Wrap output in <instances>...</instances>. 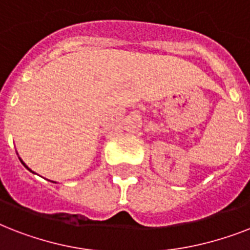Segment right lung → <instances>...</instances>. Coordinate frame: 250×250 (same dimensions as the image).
<instances>
[{"mask_svg":"<svg viewBox=\"0 0 250 250\" xmlns=\"http://www.w3.org/2000/svg\"><path fill=\"white\" fill-rule=\"evenodd\" d=\"M17 154H18V153H17ZM19 160H21V165H23V166H24V167H25V168H27V170H28V171H31V172H32V174H36V172H33V171H32V170H31V168H29V167H28V166H27V165H25V164H24V162H23V160H21V157H19ZM50 182H52V180H50ZM52 183H56V182H52Z\"/></svg>","mask_w":250,"mask_h":250,"instance_id":"add662e5","label":"right lung"}]
</instances>
